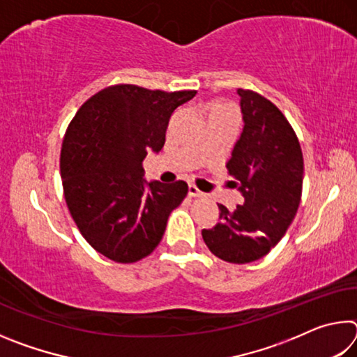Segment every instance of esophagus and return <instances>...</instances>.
Instances as JSON below:
<instances>
[{
    "label": "esophagus",
    "mask_w": 357,
    "mask_h": 357,
    "mask_svg": "<svg viewBox=\"0 0 357 357\" xmlns=\"http://www.w3.org/2000/svg\"><path fill=\"white\" fill-rule=\"evenodd\" d=\"M189 197H190V198L203 197V192H202V190H198L195 185H189Z\"/></svg>",
    "instance_id": "1"
}]
</instances>
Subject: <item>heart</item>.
<instances>
[{
	"instance_id": "obj_1",
	"label": "heart",
	"mask_w": 357,
	"mask_h": 357,
	"mask_svg": "<svg viewBox=\"0 0 357 357\" xmlns=\"http://www.w3.org/2000/svg\"><path fill=\"white\" fill-rule=\"evenodd\" d=\"M214 110H229V108L228 107H223V105H217Z\"/></svg>"
}]
</instances>
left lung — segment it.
<instances>
[{
	"label": "left lung",
	"mask_w": 357,
	"mask_h": 357,
	"mask_svg": "<svg viewBox=\"0 0 357 357\" xmlns=\"http://www.w3.org/2000/svg\"><path fill=\"white\" fill-rule=\"evenodd\" d=\"M244 129L227 162L244 202L219 204V222L203 228L208 249L223 261L252 263L268 255L298 213L304 157L296 132L279 108L252 89H238Z\"/></svg>",
	"instance_id": "obj_1"
}]
</instances>
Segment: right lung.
Here are the masks:
<instances>
[{
  "label": "right lung",
  "mask_w": 357,
  "mask_h": 357,
  "mask_svg": "<svg viewBox=\"0 0 357 357\" xmlns=\"http://www.w3.org/2000/svg\"><path fill=\"white\" fill-rule=\"evenodd\" d=\"M195 94L113 84L78 108L59 168L69 213L96 252L126 264L159 245L189 187L184 181L146 183L142 162L164 148L172 113Z\"/></svg>",
  "instance_id": "obj_1"
}]
</instances>
